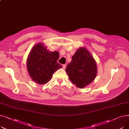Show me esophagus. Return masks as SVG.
<instances>
[{"mask_svg": "<svg viewBox=\"0 0 129 129\" xmlns=\"http://www.w3.org/2000/svg\"><path fill=\"white\" fill-rule=\"evenodd\" d=\"M66 65L64 64V65H62V69H63L65 70V69H66Z\"/></svg>", "mask_w": 129, "mask_h": 129, "instance_id": "esophagus-1", "label": "esophagus"}]
</instances>
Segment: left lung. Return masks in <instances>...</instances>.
Listing matches in <instances>:
<instances>
[{
  "label": "left lung",
  "mask_w": 129,
  "mask_h": 129,
  "mask_svg": "<svg viewBox=\"0 0 129 129\" xmlns=\"http://www.w3.org/2000/svg\"><path fill=\"white\" fill-rule=\"evenodd\" d=\"M65 70L70 80L80 88H83L90 84L97 73L95 60L84 47L77 50Z\"/></svg>",
  "instance_id": "1"
}]
</instances>
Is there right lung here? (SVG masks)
I'll return each instance as SVG.
<instances>
[{
    "instance_id": "obj_1",
    "label": "right lung",
    "mask_w": 129,
    "mask_h": 129,
    "mask_svg": "<svg viewBox=\"0 0 129 129\" xmlns=\"http://www.w3.org/2000/svg\"><path fill=\"white\" fill-rule=\"evenodd\" d=\"M59 57L57 51L47 50L43 44H36L30 52L26 62L27 70L32 79L40 85L49 82L54 72L62 67L57 63Z\"/></svg>"
}]
</instances>
